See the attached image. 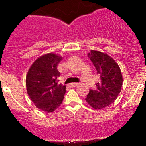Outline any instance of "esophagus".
I'll return each mask as SVG.
<instances>
[{
    "instance_id": "1",
    "label": "esophagus",
    "mask_w": 146,
    "mask_h": 146,
    "mask_svg": "<svg viewBox=\"0 0 146 146\" xmlns=\"http://www.w3.org/2000/svg\"><path fill=\"white\" fill-rule=\"evenodd\" d=\"M78 85H79V83H76V82H74V83H70V86L72 87V88H75V87L78 86Z\"/></svg>"
}]
</instances>
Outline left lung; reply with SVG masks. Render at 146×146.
<instances>
[{
	"instance_id": "obj_1",
	"label": "left lung",
	"mask_w": 146,
	"mask_h": 146,
	"mask_svg": "<svg viewBox=\"0 0 146 146\" xmlns=\"http://www.w3.org/2000/svg\"><path fill=\"white\" fill-rule=\"evenodd\" d=\"M88 56L92 62L100 80L96 89L90 90L85 100L95 110H101L114 102L121 90L123 77L118 64L106 53L91 50Z\"/></svg>"
}]
</instances>
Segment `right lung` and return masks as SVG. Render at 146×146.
<instances>
[{
    "mask_svg": "<svg viewBox=\"0 0 146 146\" xmlns=\"http://www.w3.org/2000/svg\"><path fill=\"white\" fill-rule=\"evenodd\" d=\"M61 56L48 53L38 57L31 65L26 76V88L29 98L38 109L53 112L62 103L66 85L58 84L60 73L57 66Z\"/></svg>",
    "mask_w": 146,
    "mask_h": 146,
    "instance_id": "1",
    "label": "right lung"
}]
</instances>
